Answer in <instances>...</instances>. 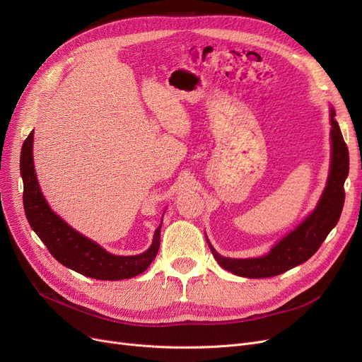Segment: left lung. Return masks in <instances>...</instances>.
Here are the masks:
<instances>
[{
  "instance_id": "obj_1",
  "label": "left lung",
  "mask_w": 362,
  "mask_h": 362,
  "mask_svg": "<svg viewBox=\"0 0 362 362\" xmlns=\"http://www.w3.org/2000/svg\"><path fill=\"white\" fill-rule=\"evenodd\" d=\"M336 112L332 107L329 119H332V164L327 186L315 207L303 222L287 237L276 243L266 256L253 259H229L220 256L210 245L211 253L217 263L223 269L245 278H269L305 263L317 253L327 235L329 233L340 218L344 204V180L349 173V152L344 144Z\"/></svg>"
}]
</instances>
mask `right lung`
<instances>
[{
	"label": "right lung",
	"mask_w": 362,
	"mask_h": 362,
	"mask_svg": "<svg viewBox=\"0 0 362 362\" xmlns=\"http://www.w3.org/2000/svg\"><path fill=\"white\" fill-rule=\"evenodd\" d=\"M34 132L25 139L21 153L23 207L30 228L49 248L52 256L66 268L96 279L118 281L133 278L148 269L160 250L161 225L153 233L152 245L142 255L115 256L72 229L47 204L41 194L33 158Z\"/></svg>",
	"instance_id": "right-lung-1"
}]
</instances>
